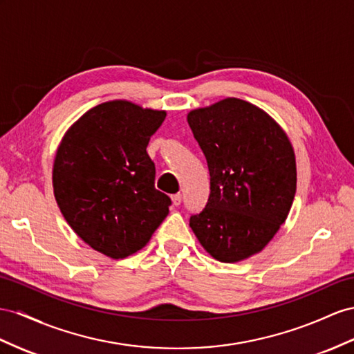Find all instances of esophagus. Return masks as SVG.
I'll use <instances>...</instances> for the list:
<instances>
[{
  "mask_svg": "<svg viewBox=\"0 0 354 354\" xmlns=\"http://www.w3.org/2000/svg\"><path fill=\"white\" fill-rule=\"evenodd\" d=\"M171 202H174V205H175V206H179V205H180V202H183V194H180V193H176V194L171 196Z\"/></svg>",
  "mask_w": 354,
  "mask_h": 354,
  "instance_id": "1",
  "label": "esophagus"
}]
</instances>
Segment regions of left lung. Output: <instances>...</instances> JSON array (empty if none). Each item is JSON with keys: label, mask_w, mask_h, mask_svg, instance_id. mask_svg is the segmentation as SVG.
I'll return each mask as SVG.
<instances>
[{"label": "left lung", "mask_w": 354, "mask_h": 354, "mask_svg": "<svg viewBox=\"0 0 354 354\" xmlns=\"http://www.w3.org/2000/svg\"><path fill=\"white\" fill-rule=\"evenodd\" d=\"M205 153L211 193L189 227L209 254L233 263L261 251L287 218L296 193L295 152L257 106L225 98L187 116Z\"/></svg>", "instance_id": "1"}]
</instances>
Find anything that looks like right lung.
I'll return each mask as SVG.
<instances>
[{
  "instance_id": "right-lung-1",
  "label": "right lung",
  "mask_w": 354,
  "mask_h": 354,
  "mask_svg": "<svg viewBox=\"0 0 354 354\" xmlns=\"http://www.w3.org/2000/svg\"><path fill=\"white\" fill-rule=\"evenodd\" d=\"M165 111L124 100L98 104L70 127L53 162L57 203L79 238L112 259L142 250L169 214L147 152Z\"/></svg>"
}]
</instances>
